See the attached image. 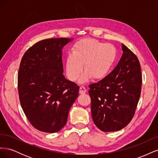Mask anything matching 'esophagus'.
I'll return each mask as SVG.
<instances>
[{"instance_id":"34e87169","label":"esophagus","mask_w":158,"mask_h":158,"mask_svg":"<svg viewBox=\"0 0 158 158\" xmlns=\"http://www.w3.org/2000/svg\"><path fill=\"white\" fill-rule=\"evenodd\" d=\"M85 92H86V89H85V87H84V86H81V87L80 88L79 93H80V94H85Z\"/></svg>"}]
</instances>
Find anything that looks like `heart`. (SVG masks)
Listing matches in <instances>:
<instances>
[{
  "mask_svg": "<svg viewBox=\"0 0 158 158\" xmlns=\"http://www.w3.org/2000/svg\"><path fill=\"white\" fill-rule=\"evenodd\" d=\"M117 55L113 45L92 39L81 40L74 45L72 54L66 59V73L71 81L78 78L84 69L85 71L80 78L84 82L90 76L94 80H101L108 74Z\"/></svg>",
  "mask_w": 158,
  "mask_h": 158,
  "instance_id": "obj_1",
  "label": "heart"
}]
</instances>
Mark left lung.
Returning <instances> with one entry per match:
<instances>
[{
  "label": "left lung",
  "instance_id": "left-lung-1",
  "mask_svg": "<svg viewBox=\"0 0 158 158\" xmlns=\"http://www.w3.org/2000/svg\"><path fill=\"white\" fill-rule=\"evenodd\" d=\"M122 49L121 58L111 73L89 85L93 121L103 132L125 128L135 115L140 96V62L124 44Z\"/></svg>",
  "mask_w": 158,
  "mask_h": 158
}]
</instances>
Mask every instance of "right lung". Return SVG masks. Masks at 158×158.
I'll return each mask as SVG.
<instances>
[{"instance_id":"obj_1","label":"right lung","mask_w":158,"mask_h":158,"mask_svg":"<svg viewBox=\"0 0 158 158\" xmlns=\"http://www.w3.org/2000/svg\"><path fill=\"white\" fill-rule=\"evenodd\" d=\"M73 39L41 40L28 49L21 60L18 89L21 106L31 125L54 133L66 125L79 86L63 74L62 49Z\"/></svg>"}]
</instances>
